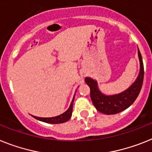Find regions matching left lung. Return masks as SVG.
Listing matches in <instances>:
<instances>
[{
    "instance_id": "8db88e82",
    "label": "left lung",
    "mask_w": 152,
    "mask_h": 152,
    "mask_svg": "<svg viewBox=\"0 0 152 152\" xmlns=\"http://www.w3.org/2000/svg\"><path fill=\"white\" fill-rule=\"evenodd\" d=\"M138 52L140 61V72L137 80H135L127 90L117 95L106 96L98 90L97 83L93 79L86 77L85 82L90 86V98L94 107L98 111L105 114H116L129 107L137 99L141 91L144 80V65L141 52Z\"/></svg>"
}]
</instances>
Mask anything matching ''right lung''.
Listing matches in <instances>:
<instances>
[{
  "label": "right lung",
  "mask_w": 152,
  "mask_h": 152,
  "mask_svg": "<svg viewBox=\"0 0 152 152\" xmlns=\"http://www.w3.org/2000/svg\"><path fill=\"white\" fill-rule=\"evenodd\" d=\"M73 101H74V97L72 99V101L70 104L69 109L66 110L65 113H62L61 115L56 116V117H39L33 116L35 117V119L41 121L45 122V123L48 124H62L64 122L68 121L70 119V117L72 116V105H73Z\"/></svg>",
  "instance_id": "obj_1"
}]
</instances>
